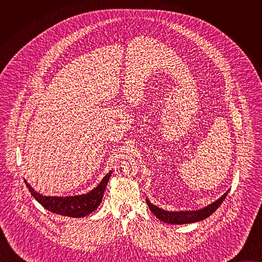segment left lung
<instances>
[{"label": "left lung", "mask_w": 262, "mask_h": 262, "mask_svg": "<svg viewBox=\"0 0 262 262\" xmlns=\"http://www.w3.org/2000/svg\"><path fill=\"white\" fill-rule=\"evenodd\" d=\"M229 191H227L225 194H224L222 197H220L216 201L212 202L211 204L205 206L204 208L198 209V210H185V211H167L164 210L152 203L149 202L146 199V202L148 204L149 209L151 210V212L161 221L168 223V224H176V225H182V224H190V223H195L202 221L206 217H208L211 213H213L219 206L223 203V201L225 200L227 194Z\"/></svg>", "instance_id": "8db88e82"}]
</instances>
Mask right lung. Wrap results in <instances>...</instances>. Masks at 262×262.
<instances>
[{
    "instance_id": "add662e5",
    "label": "right lung",
    "mask_w": 262,
    "mask_h": 262,
    "mask_svg": "<svg viewBox=\"0 0 262 262\" xmlns=\"http://www.w3.org/2000/svg\"><path fill=\"white\" fill-rule=\"evenodd\" d=\"M112 175L110 171L100 181V183L87 194L68 197L43 196L34 191L32 186L25 180L27 188L32 196L48 210L70 217H83L93 212L101 203L103 192L106 188L108 179Z\"/></svg>"
}]
</instances>
